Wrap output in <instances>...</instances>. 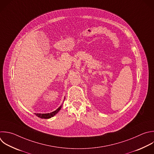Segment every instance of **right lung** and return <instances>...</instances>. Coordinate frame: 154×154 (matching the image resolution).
I'll list each match as a JSON object with an SVG mask.
<instances>
[{
	"label": "right lung",
	"instance_id": "1",
	"mask_svg": "<svg viewBox=\"0 0 154 154\" xmlns=\"http://www.w3.org/2000/svg\"><path fill=\"white\" fill-rule=\"evenodd\" d=\"M62 106H60L58 109H57L56 111H54V112H52L51 113H48V114H35V115L36 116H37L38 117H40L41 119H49L51 117H53L54 115H56L61 109Z\"/></svg>",
	"mask_w": 154,
	"mask_h": 154
}]
</instances>
